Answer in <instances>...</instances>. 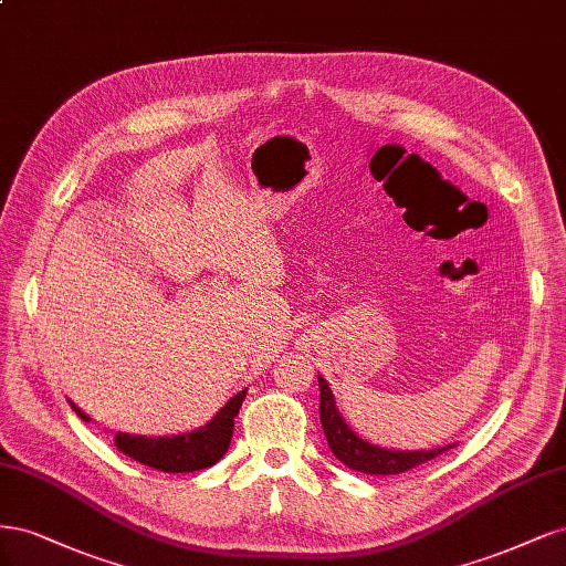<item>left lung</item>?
<instances>
[{
  "mask_svg": "<svg viewBox=\"0 0 566 566\" xmlns=\"http://www.w3.org/2000/svg\"><path fill=\"white\" fill-rule=\"evenodd\" d=\"M319 380V421L326 434V442H329L332 451L340 463L357 472H367V475H399V472H407L416 465L428 463L437 455L449 451L455 444L447 447H437L428 451H392V449H382L374 447L369 442H364L361 437H357L348 423L343 421L340 411L336 409V399L334 392L329 390V382H326L322 376Z\"/></svg>",
  "mask_w": 566,
  "mask_h": 566,
  "instance_id": "obj_1",
  "label": "left lung"
}]
</instances>
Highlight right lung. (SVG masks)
Returning <instances> with one entry per match:
<instances>
[{
  "label": "right lung",
  "mask_w": 566,
  "mask_h": 566,
  "mask_svg": "<svg viewBox=\"0 0 566 566\" xmlns=\"http://www.w3.org/2000/svg\"><path fill=\"white\" fill-rule=\"evenodd\" d=\"M247 390L237 392L230 402L218 411L211 421L202 428L184 434H167V437H145V434H115V447L129 455V459L161 470V472H195L213 465L223 459V453L230 447V437L234 430V416L240 413ZM75 413L82 421L91 418L77 407L72 405Z\"/></svg>",
  "instance_id": "obj_1"
}]
</instances>
